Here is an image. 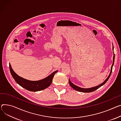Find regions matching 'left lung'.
Returning a JSON list of instances; mask_svg holds the SVG:
<instances>
[{"label": "left lung", "instance_id": "obj_1", "mask_svg": "<svg viewBox=\"0 0 121 121\" xmlns=\"http://www.w3.org/2000/svg\"><path fill=\"white\" fill-rule=\"evenodd\" d=\"M112 50H113V47H112ZM113 64H112V65L111 66V70H110V73L108 75V78L104 80V82H103L102 84H101L100 85L97 86H94V87H91V88H82V87H79L75 85H74L73 83H71V81H70V80L69 79V84L70 85V86L72 87V88H73L74 90H75V91H80V92H86V93H88V92H93L95 91H96V90H97L98 88H99V87H100L101 86H103L104 84H105L107 81L108 80L110 75H111V73L112 72V67H113V66L114 65V59H115V54L114 53L113 54Z\"/></svg>", "mask_w": 121, "mask_h": 121}]
</instances>
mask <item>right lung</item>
Wrapping results in <instances>:
<instances>
[{"label":"right lung","instance_id":"right-lung-1","mask_svg":"<svg viewBox=\"0 0 121 121\" xmlns=\"http://www.w3.org/2000/svg\"><path fill=\"white\" fill-rule=\"evenodd\" d=\"M9 67L11 73L15 82L23 88L30 91H40L49 87L52 83L54 74L58 71H54L49 76L42 80L38 81H30L18 76L13 71L10 64H9Z\"/></svg>","mask_w":121,"mask_h":121}]
</instances>
